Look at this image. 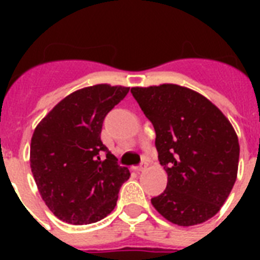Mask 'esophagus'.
Instances as JSON below:
<instances>
[{
    "instance_id": "34e87169",
    "label": "esophagus",
    "mask_w": 260,
    "mask_h": 260,
    "mask_svg": "<svg viewBox=\"0 0 260 260\" xmlns=\"http://www.w3.org/2000/svg\"><path fill=\"white\" fill-rule=\"evenodd\" d=\"M146 167H147V162H142V165H139V166L134 167V170L135 171H143V170H146Z\"/></svg>"
}]
</instances>
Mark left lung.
Returning a JSON list of instances; mask_svg holds the SVG:
<instances>
[{"label": "left lung", "instance_id": "obj_1", "mask_svg": "<svg viewBox=\"0 0 260 260\" xmlns=\"http://www.w3.org/2000/svg\"><path fill=\"white\" fill-rule=\"evenodd\" d=\"M131 93L152 122L158 159L167 187L151 202L181 226L197 225L217 213L234 187L239 166L238 135L217 106L173 83L132 87Z\"/></svg>", "mask_w": 260, "mask_h": 260}]
</instances>
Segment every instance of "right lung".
I'll list each match as a JSON object with an SVG mask.
<instances>
[{"label": "right lung", "mask_w": 260, "mask_h": 260, "mask_svg": "<svg viewBox=\"0 0 260 260\" xmlns=\"http://www.w3.org/2000/svg\"><path fill=\"white\" fill-rule=\"evenodd\" d=\"M128 91L106 83L77 90L36 126L30 170L43 201L62 221L91 224L114 209L131 174L102 144L101 129L106 114Z\"/></svg>", "instance_id": "1"}]
</instances>
